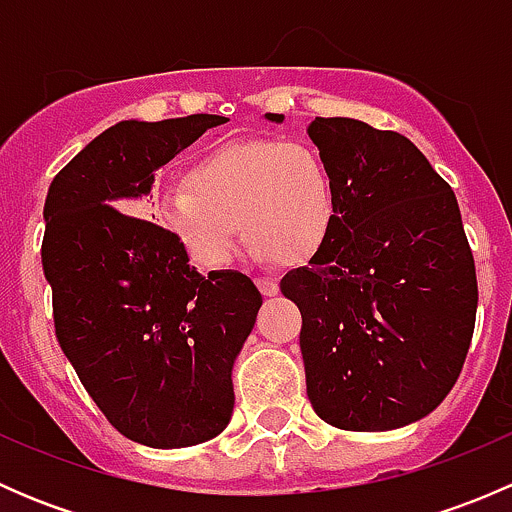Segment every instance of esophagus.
Returning <instances> with one entry per match:
<instances>
[{"instance_id": "obj_1", "label": "esophagus", "mask_w": 512, "mask_h": 512, "mask_svg": "<svg viewBox=\"0 0 512 512\" xmlns=\"http://www.w3.org/2000/svg\"><path fill=\"white\" fill-rule=\"evenodd\" d=\"M257 287H260V292L265 294V297H275V294L280 292L277 277H257Z\"/></svg>"}]
</instances>
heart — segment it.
Returning a JSON list of instances; mask_svg holds the SVG:
<instances>
[{"mask_svg": "<svg viewBox=\"0 0 512 512\" xmlns=\"http://www.w3.org/2000/svg\"><path fill=\"white\" fill-rule=\"evenodd\" d=\"M158 225L198 265L218 270L242 235L260 260L307 262L324 247L339 215L329 160L302 141H237L200 156L185 188L160 195Z\"/></svg>", "mask_w": 512, "mask_h": 512, "instance_id": "b5f03b06", "label": "heart"}]
</instances>
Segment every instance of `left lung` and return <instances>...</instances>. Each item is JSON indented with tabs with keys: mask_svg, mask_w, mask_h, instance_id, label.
I'll use <instances>...</instances> for the list:
<instances>
[{
	"mask_svg": "<svg viewBox=\"0 0 512 512\" xmlns=\"http://www.w3.org/2000/svg\"><path fill=\"white\" fill-rule=\"evenodd\" d=\"M307 133L339 188L329 240L280 282L302 312L307 396L344 431L401 428L446 399L471 347L478 282L458 200L401 133L354 118Z\"/></svg>",
	"mask_w": 512,
	"mask_h": 512,
	"instance_id": "obj_1",
	"label": "left lung"
}]
</instances>
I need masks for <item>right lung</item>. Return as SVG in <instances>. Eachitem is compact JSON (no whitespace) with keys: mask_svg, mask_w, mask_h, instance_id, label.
<instances>
[{"mask_svg":"<svg viewBox=\"0 0 512 512\" xmlns=\"http://www.w3.org/2000/svg\"><path fill=\"white\" fill-rule=\"evenodd\" d=\"M225 121L116 123L46 193L41 265L61 352L108 423L151 448L195 446L230 423L232 364L262 307L250 277L200 275L163 227L128 215L160 165Z\"/></svg>","mask_w":512,"mask_h":512,"instance_id":"1","label":"right lung"}]
</instances>
